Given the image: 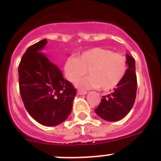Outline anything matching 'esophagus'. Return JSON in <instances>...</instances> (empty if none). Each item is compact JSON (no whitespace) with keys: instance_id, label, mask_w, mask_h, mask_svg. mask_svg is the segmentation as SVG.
Returning a JSON list of instances; mask_svg holds the SVG:
<instances>
[{"instance_id":"esophagus-1","label":"esophagus","mask_w":161,"mask_h":161,"mask_svg":"<svg viewBox=\"0 0 161 161\" xmlns=\"http://www.w3.org/2000/svg\"><path fill=\"white\" fill-rule=\"evenodd\" d=\"M86 92L85 91H82V90H78L77 91V94L78 95H85L86 94Z\"/></svg>"}]
</instances>
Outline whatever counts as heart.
<instances>
[{
    "instance_id": "heart-1",
    "label": "heart",
    "mask_w": 161,
    "mask_h": 161,
    "mask_svg": "<svg viewBox=\"0 0 161 161\" xmlns=\"http://www.w3.org/2000/svg\"><path fill=\"white\" fill-rule=\"evenodd\" d=\"M87 69L90 75L77 82L79 87L109 90L123 80L127 63L122 54L106 48L93 47L82 52L77 57H68L64 64L65 76L72 82L87 73Z\"/></svg>"
}]
</instances>
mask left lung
Here are the masks:
<instances>
[{"label":"left lung","instance_id":"left-lung-1","mask_svg":"<svg viewBox=\"0 0 161 161\" xmlns=\"http://www.w3.org/2000/svg\"><path fill=\"white\" fill-rule=\"evenodd\" d=\"M128 68L123 80L114 88L113 92L103 96L99 106L95 109L97 114L102 119L115 122L124 118L133 107L137 90L136 62L126 55Z\"/></svg>","mask_w":161,"mask_h":161}]
</instances>
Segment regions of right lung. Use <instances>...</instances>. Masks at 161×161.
Segmentation results:
<instances>
[{"label":"right lung","instance_id":"1","mask_svg":"<svg viewBox=\"0 0 161 161\" xmlns=\"http://www.w3.org/2000/svg\"><path fill=\"white\" fill-rule=\"evenodd\" d=\"M47 39L28 47L18 67L20 94L31 117L44 126L66 120L72 109L76 89L59 68L42 52Z\"/></svg>","mask_w":161,"mask_h":161}]
</instances>
